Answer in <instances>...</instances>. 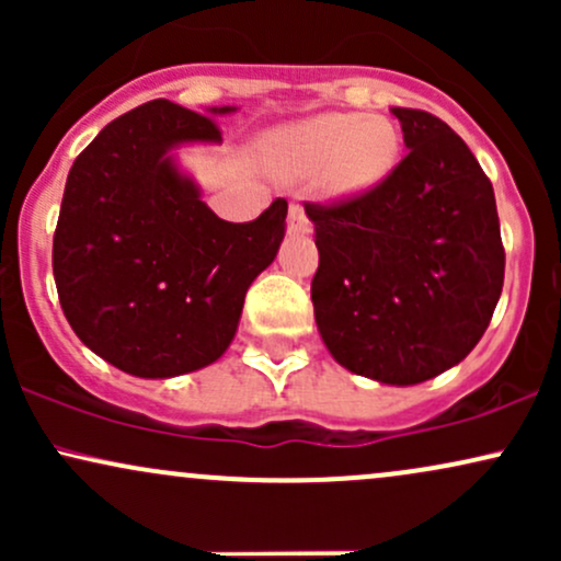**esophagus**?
<instances>
[{
    "instance_id": "esophagus-1",
    "label": "esophagus",
    "mask_w": 561,
    "mask_h": 561,
    "mask_svg": "<svg viewBox=\"0 0 561 561\" xmlns=\"http://www.w3.org/2000/svg\"><path fill=\"white\" fill-rule=\"evenodd\" d=\"M287 231L289 234H308L311 231V224H308L306 210L300 205H289V216H287Z\"/></svg>"
}]
</instances>
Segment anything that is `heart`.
Listing matches in <instances>:
<instances>
[{"mask_svg": "<svg viewBox=\"0 0 561 561\" xmlns=\"http://www.w3.org/2000/svg\"><path fill=\"white\" fill-rule=\"evenodd\" d=\"M401 160V134L388 118L319 113L272 128L261 139V163L287 184L311 182L332 203H353L388 182Z\"/></svg>", "mask_w": 561, "mask_h": 561, "instance_id": "1", "label": "heart"}]
</instances>
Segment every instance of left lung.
I'll return each mask as SVG.
<instances>
[{
  "label": "left lung",
  "instance_id": "8db88e82",
  "mask_svg": "<svg viewBox=\"0 0 561 561\" xmlns=\"http://www.w3.org/2000/svg\"><path fill=\"white\" fill-rule=\"evenodd\" d=\"M409 147L388 182L353 203L308 205L319 268L313 319L353 375L420 385L465 362L504 287L495 195L465 139L392 107Z\"/></svg>",
  "mask_w": 561,
  "mask_h": 561
}]
</instances>
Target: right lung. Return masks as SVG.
<instances>
[{
  "label": "right lung",
  "mask_w": 561,
  "mask_h": 561,
  "mask_svg": "<svg viewBox=\"0 0 561 561\" xmlns=\"http://www.w3.org/2000/svg\"><path fill=\"white\" fill-rule=\"evenodd\" d=\"M229 113L145 102L102 128L68 173L53 244L62 313L89 351L131 377L218 362L285 240V199L229 224L179 160V147L221 145L214 118Z\"/></svg>",
  "instance_id": "1"
}]
</instances>
